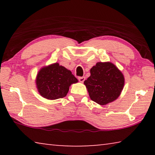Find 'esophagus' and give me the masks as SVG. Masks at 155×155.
<instances>
[{
	"label": "esophagus",
	"mask_w": 155,
	"mask_h": 155,
	"mask_svg": "<svg viewBox=\"0 0 155 155\" xmlns=\"http://www.w3.org/2000/svg\"><path fill=\"white\" fill-rule=\"evenodd\" d=\"M78 79L80 81V82L83 83V82H84V81L85 80V77H79L78 78Z\"/></svg>",
	"instance_id": "obj_1"
}]
</instances>
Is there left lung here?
Returning a JSON list of instances; mask_svg holds the SVG:
<instances>
[{
    "mask_svg": "<svg viewBox=\"0 0 155 155\" xmlns=\"http://www.w3.org/2000/svg\"><path fill=\"white\" fill-rule=\"evenodd\" d=\"M91 75L84 81L90 98L104 105L118 98L124 87L122 73L111 63H97L90 70Z\"/></svg>",
    "mask_w": 155,
    "mask_h": 155,
    "instance_id": "obj_1",
    "label": "left lung"
}]
</instances>
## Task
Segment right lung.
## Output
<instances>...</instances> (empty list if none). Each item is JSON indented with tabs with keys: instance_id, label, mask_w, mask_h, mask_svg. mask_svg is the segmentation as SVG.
I'll list each match as a JSON object with an SVG mask.
<instances>
[{
	"instance_id": "right-lung-1",
	"label": "right lung",
	"mask_w": 155,
	"mask_h": 155,
	"mask_svg": "<svg viewBox=\"0 0 155 155\" xmlns=\"http://www.w3.org/2000/svg\"><path fill=\"white\" fill-rule=\"evenodd\" d=\"M77 82L71 71L57 63L41 68L36 78L39 93L49 100L64 98L67 95L70 85Z\"/></svg>"
}]
</instances>
